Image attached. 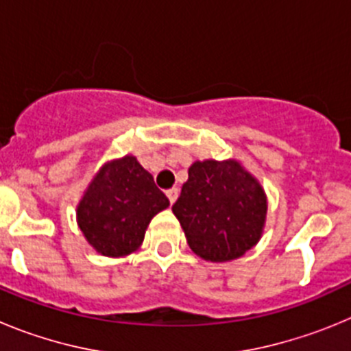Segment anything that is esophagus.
<instances>
[{
  "label": "esophagus",
  "instance_id": "34e87169",
  "mask_svg": "<svg viewBox=\"0 0 351 351\" xmlns=\"http://www.w3.org/2000/svg\"><path fill=\"white\" fill-rule=\"evenodd\" d=\"M167 197H169L170 204L176 202V200H178V197H179V190H178V188H170V190H167Z\"/></svg>",
  "mask_w": 351,
  "mask_h": 351
}]
</instances>
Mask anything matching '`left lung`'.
Segmentation results:
<instances>
[{"mask_svg":"<svg viewBox=\"0 0 351 351\" xmlns=\"http://www.w3.org/2000/svg\"><path fill=\"white\" fill-rule=\"evenodd\" d=\"M191 251L209 262L243 256L258 243L267 200L237 161H195L172 206Z\"/></svg>","mask_w":351,"mask_h":351,"instance_id":"1","label":"left lung"}]
</instances>
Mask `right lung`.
<instances>
[{"instance_id": "1", "label": "right lung", "mask_w": 351, "mask_h": 351, "mask_svg": "<svg viewBox=\"0 0 351 351\" xmlns=\"http://www.w3.org/2000/svg\"><path fill=\"white\" fill-rule=\"evenodd\" d=\"M169 198L135 156L110 161L96 173L77 207L88 243L105 256H125L144 241L149 221Z\"/></svg>"}]
</instances>
